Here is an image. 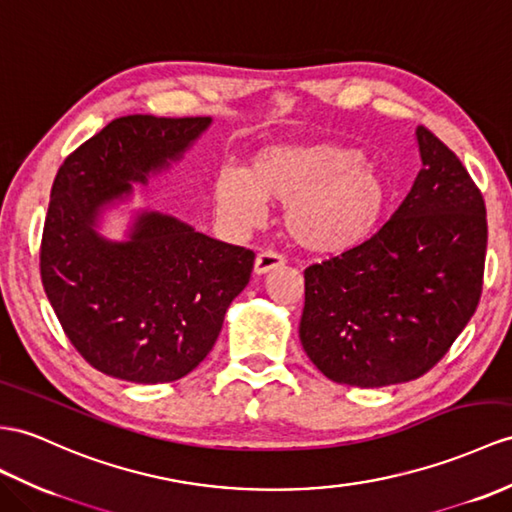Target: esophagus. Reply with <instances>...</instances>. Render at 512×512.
Listing matches in <instances>:
<instances>
[{
    "label": "esophagus",
    "mask_w": 512,
    "mask_h": 512,
    "mask_svg": "<svg viewBox=\"0 0 512 512\" xmlns=\"http://www.w3.org/2000/svg\"><path fill=\"white\" fill-rule=\"evenodd\" d=\"M284 267V258L276 252H260L256 256V263H254V271L258 276H265V273L273 271V269H280Z\"/></svg>",
    "instance_id": "1"
}]
</instances>
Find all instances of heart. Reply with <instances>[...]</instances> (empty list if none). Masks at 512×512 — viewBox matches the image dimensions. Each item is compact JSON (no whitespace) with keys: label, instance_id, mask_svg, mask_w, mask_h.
Wrapping results in <instances>:
<instances>
[{"label":"heart","instance_id":"1","mask_svg":"<svg viewBox=\"0 0 512 512\" xmlns=\"http://www.w3.org/2000/svg\"><path fill=\"white\" fill-rule=\"evenodd\" d=\"M265 202L284 204V228L299 247L341 256L380 230L393 184L354 145L273 143L256 149L243 171L223 169L213 182L217 213L234 228L258 226Z\"/></svg>","mask_w":512,"mask_h":512}]
</instances>
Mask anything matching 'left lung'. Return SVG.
<instances>
[{
  "mask_svg": "<svg viewBox=\"0 0 512 512\" xmlns=\"http://www.w3.org/2000/svg\"><path fill=\"white\" fill-rule=\"evenodd\" d=\"M423 167L363 245L304 271L299 341L332 382L415 380L447 354L482 293L486 208L463 162L423 126Z\"/></svg>",
  "mask_w": 512,
  "mask_h": 512,
  "instance_id": "obj_1",
  "label": "left lung"
}]
</instances>
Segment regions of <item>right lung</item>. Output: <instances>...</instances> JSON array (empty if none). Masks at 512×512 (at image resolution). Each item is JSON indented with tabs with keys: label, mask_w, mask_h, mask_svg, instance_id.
Returning a JSON list of instances; mask_svg holds the SVG:
<instances>
[{
	"label": "right lung",
	"mask_w": 512,
	"mask_h": 512,
	"mask_svg": "<svg viewBox=\"0 0 512 512\" xmlns=\"http://www.w3.org/2000/svg\"><path fill=\"white\" fill-rule=\"evenodd\" d=\"M213 119L128 115L110 121L56 173L41 241L49 304L86 363L136 384L173 382L213 350L254 252L176 217L141 210L126 241L97 232L132 184L169 169Z\"/></svg>",
	"instance_id": "obj_1"
}]
</instances>
